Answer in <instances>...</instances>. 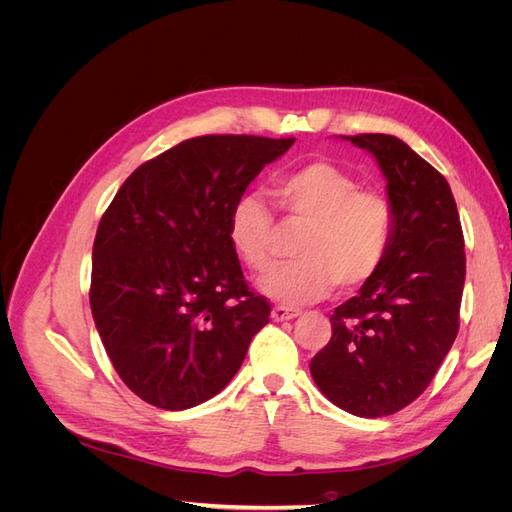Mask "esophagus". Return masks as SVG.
I'll return each instance as SVG.
<instances>
[{"instance_id": "34e87169", "label": "esophagus", "mask_w": 512, "mask_h": 512, "mask_svg": "<svg viewBox=\"0 0 512 512\" xmlns=\"http://www.w3.org/2000/svg\"><path fill=\"white\" fill-rule=\"evenodd\" d=\"M299 316H301V312H297V309H288V307H282V305L273 307V312H271V318H273L275 322L294 320V318H299Z\"/></svg>"}]
</instances>
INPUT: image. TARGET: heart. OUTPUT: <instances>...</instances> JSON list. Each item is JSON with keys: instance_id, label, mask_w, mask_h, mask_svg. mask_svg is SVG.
Masks as SVG:
<instances>
[{"instance_id": "b5f03b06", "label": "heart", "mask_w": 512, "mask_h": 512, "mask_svg": "<svg viewBox=\"0 0 512 512\" xmlns=\"http://www.w3.org/2000/svg\"><path fill=\"white\" fill-rule=\"evenodd\" d=\"M271 194L288 224L307 226L294 247L297 262L262 277L258 290L297 307L320 301L337 286L354 292L374 277L389 254L395 213L389 198L331 162H309L277 177ZM228 241L247 269L273 265L275 220L265 198L243 194L228 213Z\"/></svg>"}]
</instances>
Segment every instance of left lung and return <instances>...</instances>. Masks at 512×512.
<instances>
[{
	"label": "left lung",
	"mask_w": 512,
	"mask_h": 512,
	"mask_svg": "<svg viewBox=\"0 0 512 512\" xmlns=\"http://www.w3.org/2000/svg\"><path fill=\"white\" fill-rule=\"evenodd\" d=\"M342 138L382 170L393 241L380 271L335 307L331 342L309 371L337 408L378 418L412 404L451 350L466 254L453 192L436 168L391 134Z\"/></svg>",
	"instance_id": "8db88e82"
}]
</instances>
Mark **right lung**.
I'll return each instance as SVG.
<instances>
[{
  "label": "right lung",
  "instance_id": "add662e5",
  "mask_svg": "<svg viewBox=\"0 0 512 512\" xmlns=\"http://www.w3.org/2000/svg\"><path fill=\"white\" fill-rule=\"evenodd\" d=\"M294 138L196 136L138 166L102 215L89 303L128 389L162 410L218 395L271 305L243 280L228 213Z\"/></svg>",
  "mask_w": 512,
  "mask_h": 512
}]
</instances>
